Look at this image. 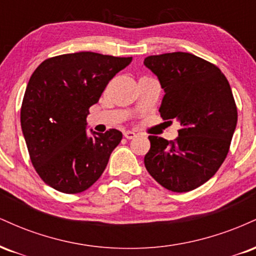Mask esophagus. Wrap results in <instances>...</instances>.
Segmentation results:
<instances>
[{
	"label": "esophagus",
	"mask_w": 256,
	"mask_h": 256,
	"mask_svg": "<svg viewBox=\"0 0 256 256\" xmlns=\"http://www.w3.org/2000/svg\"><path fill=\"white\" fill-rule=\"evenodd\" d=\"M124 136L126 140H134V138L136 137V134H134V131H125Z\"/></svg>",
	"instance_id": "obj_1"
}]
</instances>
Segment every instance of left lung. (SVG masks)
I'll list each match as a JSON object with an SVG mask.
<instances>
[{"mask_svg": "<svg viewBox=\"0 0 256 256\" xmlns=\"http://www.w3.org/2000/svg\"><path fill=\"white\" fill-rule=\"evenodd\" d=\"M165 91L160 116L180 124L178 137L149 136L146 171L158 184L186 192L204 184L224 162L237 125V107L228 79L216 64L190 52L144 58Z\"/></svg>", "mask_w": 256, "mask_h": 256, "instance_id": "1", "label": "left lung"}]
</instances>
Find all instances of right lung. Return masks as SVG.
Returning <instances> with one entry per match:
<instances>
[{"label":"right lung","mask_w":256,"mask_h":256,"mask_svg":"<svg viewBox=\"0 0 256 256\" xmlns=\"http://www.w3.org/2000/svg\"><path fill=\"white\" fill-rule=\"evenodd\" d=\"M132 58L80 52L44 60L32 73L20 122L31 162L46 184L64 194L89 189L122 134L86 132L89 108Z\"/></svg>","instance_id":"1"}]
</instances>
